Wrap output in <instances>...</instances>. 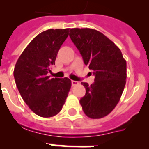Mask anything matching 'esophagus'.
<instances>
[{
  "label": "esophagus",
  "mask_w": 149,
  "mask_h": 149,
  "mask_svg": "<svg viewBox=\"0 0 149 149\" xmlns=\"http://www.w3.org/2000/svg\"><path fill=\"white\" fill-rule=\"evenodd\" d=\"M71 83H72V86H77V85H78L79 84V83L77 81H75V80H72L71 81Z\"/></svg>",
  "instance_id": "1"
}]
</instances>
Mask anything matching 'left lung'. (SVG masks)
Wrapping results in <instances>:
<instances>
[{
	"label": "left lung",
	"instance_id": "8db88e82",
	"mask_svg": "<svg viewBox=\"0 0 149 149\" xmlns=\"http://www.w3.org/2000/svg\"><path fill=\"white\" fill-rule=\"evenodd\" d=\"M70 37L81 54L85 65L93 71L94 83L86 88L79 100L87 117L99 119L113 111L126 84L127 63L120 49L103 33L91 29H72Z\"/></svg>",
	"mask_w": 149,
	"mask_h": 149
}]
</instances>
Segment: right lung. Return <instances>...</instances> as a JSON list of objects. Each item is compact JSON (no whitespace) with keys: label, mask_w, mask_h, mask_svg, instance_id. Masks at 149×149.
<instances>
[{"label":"right lung","mask_w":149,"mask_h":149,"mask_svg":"<svg viewBox=\"0 0 149 149\" xmlns=\"http://www.w3.org/2000/svg\"><path fill=\"white\" fill-rule=\"evenodd\" d=\"M70 29H49L31 40L17 59L14 77L22 99L37 115L50 118L60 112L71 88L67 77L50 78L61 45Z\"/></svg>","instance_id":"obj_1"}]
</instances>
